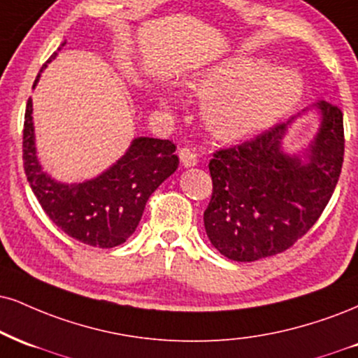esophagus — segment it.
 <instances>
[{
	"label": "esophagus",
	"mask_w": 358,
	"mask_h": 358,
	"mask_svg": "<svg viewBox=\"0 0 358 358\" xmlns=\"http://www.w3.org/2000/svg\"><path fill=\"white\" fill-rule=\"evenodd\" d=\"M178 157H180V162H182L183 166H195L198 162L196 153L193 152L192 148H182L178 152Z\"/></svg>",
	"instance_id": "1"
}]
</instances>
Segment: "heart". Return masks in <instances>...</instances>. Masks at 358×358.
I'll return each mask as SVG.
<instances>
[{
    "label": "heart",
    "instance_id": "b5f03b06",
    "mask_svg": "<svg viewBox=\"0 0 358 358\" xmlns=\"http://www.w3.org/2000/svg\"><path fill=\"white\" fill-rule=\"evenodd\" d=\"M201 93L212 94L205 116L222 138H240L268 127L302 96V80L288 70H260L247 58H230L198 76Z\"/></svg>",
    "mask_w": 358,
    "mask_h": 358
}]
</instances>
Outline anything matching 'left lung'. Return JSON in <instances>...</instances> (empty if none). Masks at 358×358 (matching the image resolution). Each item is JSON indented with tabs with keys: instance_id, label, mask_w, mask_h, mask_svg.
<instances>
[{
	"instance_id": "8db88e82",
	"label": "left lung",
	"mask_w": 358,
	"mask_h": 358,
	"mask_svg": "<svg viewBox=\"0 0 358 358\" xmlns=\"http://www.w3.org/2000/svg\"><path fill=\"white\" fill-rule=\"evenodd\" d=\"M320 130L305 153L282 152L288 124L277 123L208 163L213 192L203 213L210 242L235 262H255L294 247L315 225L337 187L343 163V113L317 103Z\"/></svg>"
}]
</instances>
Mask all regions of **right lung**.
<instances>
[{
	"label": "right lung",
	"mask_w": 358,
	"mask_h": 358,
	"mask_svg": "<svg viewBox=\"0 0 358 358\" xmlns=\"http://www.w3.org/2000/svg\"><path fill=\"white\" fill-rule=\"evenodd\" d=\"M38 80L40 75L33 88ZM31 113L29 98L23 127L24 173L50 220L90 247L113 248L127 242L141 220L148 198L178 168L176 146L160 138H135L128 152L105 173L85 183H58L38 163Z\"/></svg>",
	"instance_id": "1"
}]
</instances>
